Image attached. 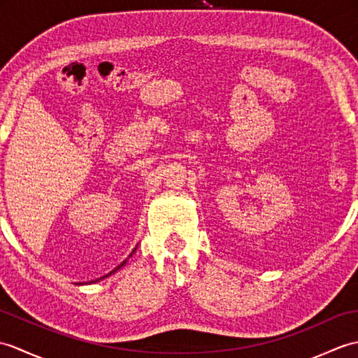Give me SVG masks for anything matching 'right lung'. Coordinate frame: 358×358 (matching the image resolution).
<instances>
[{"label":"right lung","mask_w":358,"mask_h":358,"mask_svg":"<svg viewBox=\"0 0 358 358\" xmlns=\"http://www.w3.org/2000/svg\"><path fill=\"white\" fill-rule=\"evenodd\" d=\"M124 263H126V260H124V262H123V263H121V264H120V266H117V268H115V269H113V271H112V272H115V271H117V269H120V268H121V266H124ZM112 272H110V273H112ZM96 281H98V280H96Z\"/></svg>","instance_id":"obj_1"}]
</instances>
